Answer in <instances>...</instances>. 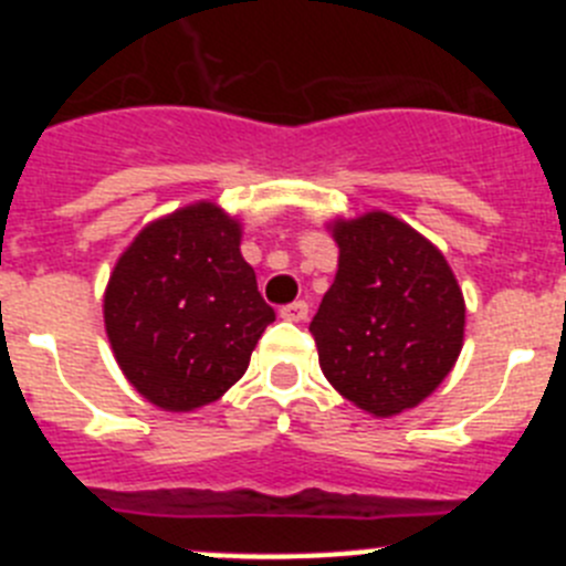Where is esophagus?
Returning a JSON list of instances; mask_svg holds the SVG:
<instances>
[{
    "label": "esophagus",
    "mask_w": 566,
    "mask_h": 566,
    "mask_svg": "<svg viewBox=\"0 0 566 566\" xmlns=\"http://www.w3.org/2000/svg\"><path fill=\"white\" fill-rule=\"evenodd\" d=\"M280 317L289 319V323H303L308 317V303L306 300H294V303L280 308Z\"/></svg>",
    "instance_id": "34e87169"
}]
</instances>
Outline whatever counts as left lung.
I'll use <instances>...</instances> for the list:
<instances>
[{"mask_svg": "<svg viewBox=\"0 0 566 566\" xmlns=\"http://www.w3.org/2000/svg\"><path fill=\"white\" fill-rule=\"evenodd\" d=\"M337 277L312 332L328 382L374 417L431 397L457 365L464 297L444 254L388 212L334 221Z\"/></svg>", "mask_w": 566, "mask_h": 566, "instance_id": "8db88e82", "label": "left lung"}]
</instances>
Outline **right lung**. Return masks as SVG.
<instances>
[{
  "mask_svg": "<svg viewBox=\"0 0 566 566\" xmlns=\"http://www.w3.org/2000/svg\"><path fill=\"white\" fill-rule=\"evenodd\" d=\"M272 319L240 254V223L209 201L147 223L104 292L115 363L147 402L175 413L221 399Z\"/></svg>",
  "mask_w": 566,
  "mask_h": 566,
  "instance_id": "1",
  "label": "right lung"
}]
</instances>
